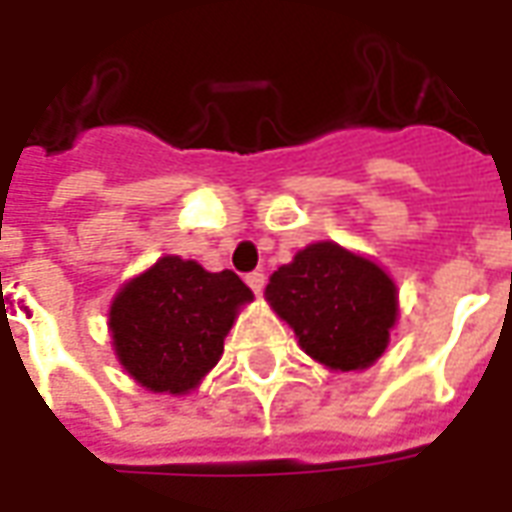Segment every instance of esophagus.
Here are the masks:
<instances>
[{
	"label": "esophagus",
	"instance_id": "1",
	"mask_svg": "<svg viewBox=\"0 0 512 512\" xmlns=\"http://www.w3.org/2000/svg\"><path fill=\"white\" fill-rule=\"evenodd\" d=\"M246 285H249V288L255 290L257 296H260V293H263V288H266V274H260V271H252V274L246 277Z\"/></svg>",
	"mask_w": 512,
	"mask_h": 512
}]
</instances>
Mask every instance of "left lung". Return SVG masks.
I'll use <instances>...</instances> for the list:
<instances>
[{
  "instance_id": "left-lung-1",
  "label": "left lung",
  "mask_w": 512,
  "mask_h": 512,
  "mask_svg": "<svg viewBox=\"0 0 512 512\" xmlns=\"http://www.w3.org/2000/svg\"><path fill=\"white\" fill-rule=\"evenodd\" d=\"M266 301L293 329L301 351L332 373L376 365L400 312L389 271L334 241H315L279 266Z\"/></svg>"
}]
</instances>
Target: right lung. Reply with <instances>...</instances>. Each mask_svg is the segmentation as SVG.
Here are the masks:
<instances>
[{
  "label": "right lung",
  "mask_w": 512,
  "mask_h": 512,
  "mask_svg": "<svg viewBox=\"0 0 512 512\" xmlns=\"http://www.w3.org/2000/svg\"><path fill=\"white\" fill-rule=\"evenodd\" d=\"M252 299L233 271L211 274L197 260L158 257L112 299L117 362L147 392L189 395L222 359L224 337Z\"/></svg>",
  "instance_id": "right-lung-1"
}]
</instances>
